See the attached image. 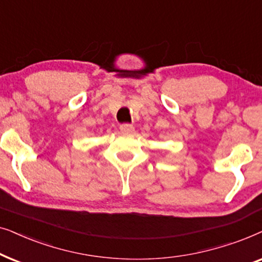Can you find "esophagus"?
Instances as JSON below:
<instances>
[{
	"label": "esophagus",
	"instance_id": "1",
	"mask_svg": "<svg viewBox=\"0 0 262 262\" xmlns=\"http://www.w3.org/2000/svg\"><path fill=\"white\" fill-rule=\"evenodd\" d=\"M120 129H121V132L123 134H132L134 132V127L132 124H128V123H125V124H122L121 127H120Z\"/></svg>",
	"mask_w": 262,
	"mask_h": 262
}]
</instances>
